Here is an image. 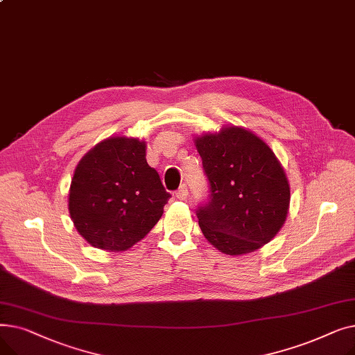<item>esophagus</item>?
<instances>
[{"label":"esophagus","mask_w":355,"mask_h":355,"mask_svg":"<svg viewBox=\"0 0 355 355\" xmlns=\"http://www.w3.org/2000/svg\"><path fill=\"white\" fill-rule=\"evenodd\" d=\"M175 197H177L178 200H187V197H189V189H187V185L182 184L181 187L177 190Z\"/></svg>","instance_id":"obj_1"}]
</instances>
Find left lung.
<instances>
[{"label":"left lung","instance_id":"left-lung-1","mask_svg":"<svg viewBox=\"0 0 355 355\" xmlns=\"http://www.w3.org/2000/svg\"><path fill=\"white\" fill-rule=\"evenodd\" d=\"M211 200L197 211L217 250L241 256L263 248L285 225L291 189L270 146L250 129L225 125L194 137Z\"/></svg>","mask_w":355,"mask_h":355}]
</instances>
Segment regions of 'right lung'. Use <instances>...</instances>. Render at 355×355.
Listing matches in <instances>:
<instances>
[{"instance_id":"obj_1","label":"right lung","mask_w":355,"mask_h":355,"mask_svg":"<svg viewBox=\"0 0 355 355\" xmlns=\"http://www.w3.org/2000/svg\"><path fill=\"white\" fill-rule=\"evenodd\" d=\"M146 162V142L109 137L82 157L69 189V213L93 248L125 252L157 225L170 200Z\"/></svg>"}]
</instances>
